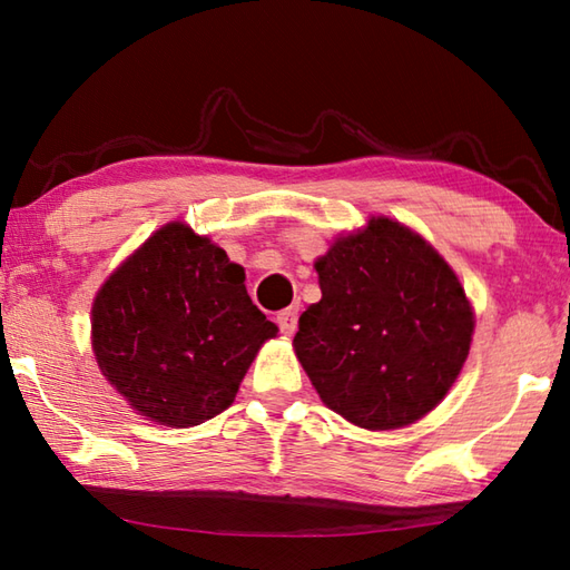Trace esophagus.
Segmentation results:
<instances>
[{"label":"esophagus","mask_w":570,"mask_h":570,"mask_svg":"<svg viewBox=\"0 0 570 570\" xmlns=\"http://www.w3.org/2000/svg\"><path fill=\"white\" fill-rule=\"evenodd\" d=\"M276 323H278V328H282L284 335L292 337L296 333V325H298V306H288L284 311H278Z\"/></svg>","instance_id":"obj_1"}]
</instances>
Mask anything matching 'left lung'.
Masks as SVG:
<instances>
[{"instance_id": "obj_1", "label": "left lung", "mask_w": 570, "mask_h": 570, "mask_svg": "<svg viewBox=\"0 0 570 570\" xmlns=\"http://www.w3.org/2000/svg\"><path fill=\"white\" fill-rule=\"evenodd\" d=\"M321 301L298 318L294 353L321 402L367 431L406 429L463 370L475 308L431 242L386 215L341 233L313 262Z\"/></svg>"}]
</instances>
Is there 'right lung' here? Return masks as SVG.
I'll return each instance as SVG.
<instances>
[{
    "mask_svg": "<svg viewBox=\"0 0 570 570\" xmlns=\"http://www.w3.org/2000/svg\"><path fill=\"white\" fill-rule=\"evenodd\" d=\"M276 333L252 304L245 269L184 220L144 239L105 278L90 311L102 377L135 414L168 429L200 426L233 406Z\"/></svg>",
    "mask_w": 570,
    "mask_h": 570,
    "instance_id": "obj_1",
    "label": "right lung"
}]
</instances>
